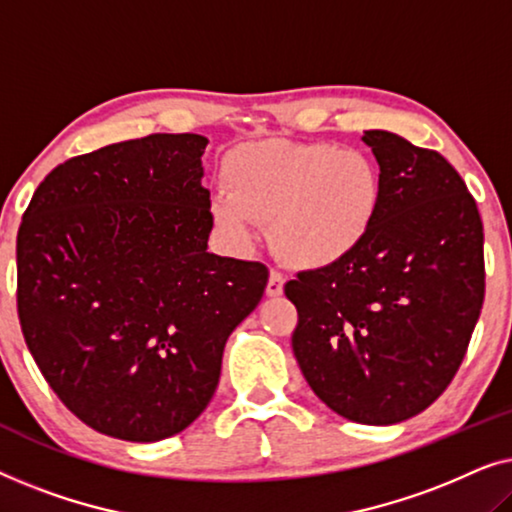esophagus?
<instances>
[{
    "label": "esophagus",
    "instance_id": "esophagus-1",
    "mask_svg": "<svg viewBox=\"0 0 512 512\" xmlns=\"http://www.w3.org/2000/svg\"><path fill=\"white\" fill-rule=\"evenodd\" d=\"M265 293H268L270 298L282 296V293H284V275H282V272H277V270L270 272V279H268V286H265Z\"/></svg>",
    "mask_w": 512,
    "mask_h": 512
}]
</instances>
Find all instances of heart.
<instances>
[{
  "instance_id": "heart-1",
  "label": "heart",
  "mask_w": 512,
  "mask_h": 512,
  "mask_svg": "<svg viewBox=\"0 0 512 512\" xmlns=\"http://www.w3.org/2000/svg\"><path fill=\"white\" fill-rule=\"evenodd\" d=\"M214 193L216 226L237 244L270 223V244L284 263L321 270L345 261L368 240L382 207V174L368 153L324 142L263 139L244 144L223 165Z\"/></svg>"
}]
</instances>
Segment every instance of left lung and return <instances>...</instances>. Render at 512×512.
Wrapping results in <instances>:
<instances>
[{"mask_svg": "<svg viewBox=\"0 0 512 512\" xmlns=\"http://www.w3.org/2000/svg\"><path fill=\"white\" fill-rule=\"evenodd\" d=\"M382 174L368 240L345 261L284 284L293 354L328 408L396 424L429 408L464 361L485 300L482 219L438 151L366 130Z\"/></svg>", "mask_w": 512, "mask_h": 512, "instance_id": "1", "label": "left lung"}]
</instances>
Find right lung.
<instances>
[{
	"mask_svg": "<svg viewBox=\"0 0 512 512\" xmlns=\"http://www.w3.org/2000/svg\"><path fill=\"white\" fill-rule=\"evenodd\" d=\"M202 135H149L69 158L16 242L18 319L41 375L104 436L153 443L212 401L228 335L268 268L207 251Z\"/></svg>",
	"mask_w": 512,
	"mask_h": 512,
	"instance_id": "1",
	"label": "right lung"
}]
</instances>
